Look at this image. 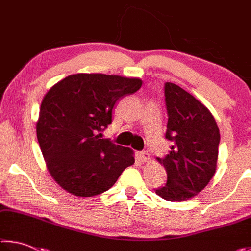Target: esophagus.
<instances>
[{"label":"esophagus","mask_w":251,"mask_h":251,"mask_svg":"<svg viewBox=\"0 0 251 251\" xmlns=\"http://www.w3.org/2000/svg\"><path fill=\"white\" fill-rule=\"evenodd\" d=\"M138 158H139V160L142 161V163H148V161H151V155H150V152L148 151H141L138 154Z\"/></svg>","instance_id":"esophagus-1"}]
</instances>
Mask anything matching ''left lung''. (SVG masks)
<instances>
[{"label": "left lung", "instance_id": "obj_1", "mask_svg": "<svg viewBox=\"0 0 251 251\" xmlns=\"http://www.w3.org/2000/svg\"><path fill=\"white\" fill-rule=\"evenodd\" d=\"M168 113L166 139L174 142L164 158L167 182L155 192L168 201H188L198 195L217 168L219 128L205 105L176 84H165Z\"/></svg>", "mask_w": 251, "mask_h": 251}]
</instances>
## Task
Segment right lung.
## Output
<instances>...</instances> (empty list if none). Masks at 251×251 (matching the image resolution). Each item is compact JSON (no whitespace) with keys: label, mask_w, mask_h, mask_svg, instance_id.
<instances>
[{"label":"right lung","mask_w":251,"mask_h":251,"mask_svg":"<svg viewBox=\"0 0 251 251\" xmlns=\"http://www.w3.org/2000/svg\"><path fill=\"white\" fill-rule=\"evenodd\" d=\"M142 79L78 73L46 93L36 136L50 176L74 196L93 197L108 190L135 163L133 150L100 138L121 97L133 94Z\"/></svg>","instance_id":"1"}]
</instances>
